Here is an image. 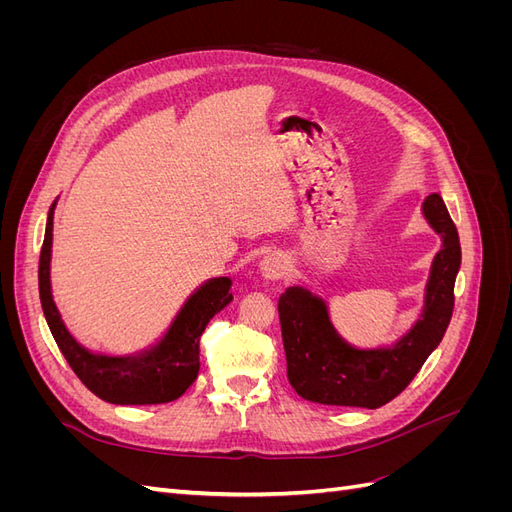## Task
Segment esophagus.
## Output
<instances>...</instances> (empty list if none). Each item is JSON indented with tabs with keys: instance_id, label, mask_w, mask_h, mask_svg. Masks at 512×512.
Here are the masks:
<instances>
[{
	"instance_id": "34e87169",
	"label": "esophagus",
	"mask_w": 512,
	"mask_h": 512,
	"mask_svg": "<svg viewBox=\"0 0 512 512\" xmlns=\"http://www.w3.org/2000/svg\"><path fill=\"white\" fill-rule=\"evenodd\" d=\"M288 271V260L282 254H267L265 258L260 260V273L267 277V280L275 282V280H282Z\"/></svg>"
}]
</instances>
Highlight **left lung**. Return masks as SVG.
I'll return each instance as SVG.
<instances>
[{"label": "left lung", "instance_id": "left-lung-1", "mask_svg": "<svg viewBox=\"0 0 512 512\" xmlns=\"http://www.w3.org/2000/svg\"><path fill=\"white\" fill-rule=\"evenodd\" d=\"M423 213L442 237L425 288L423 314L391 348L359 350L337 335L329 309L307 288H288L277 312L282 322L288 380L303 399L324 406L376 410L389 404L438 348L455 307V277L461 265L457 228L438 194L427 196Z\"/></svg>", "mask_w": 512, "mask_h": 512}]
</instances>
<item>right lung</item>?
I'll return each mask as SVG.
<instances>
[{"mask_svg":"<svg viewBox=\"0 0 512 512\" xmlns=\"http://www.w3.org/2000/svg\"><path fill=\"white\" fill-rule=\"evenodd\" d=\"M53 211L46 218L44 243L40 250L38 288L46 324L61 354L87 389L108 404L151 406L179 399L196 380L200 359V335L209 320L232 301L228 277H213L185 301L175 322L156 346L130 356H104L83 348L68 333L51 294V245Z\"/></svg>","mask_w":512,"mask_h":512,"instance_id":"add662e5","label":"right lung"}]
</instances>
